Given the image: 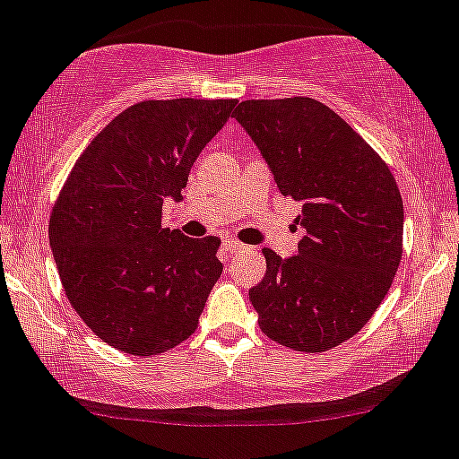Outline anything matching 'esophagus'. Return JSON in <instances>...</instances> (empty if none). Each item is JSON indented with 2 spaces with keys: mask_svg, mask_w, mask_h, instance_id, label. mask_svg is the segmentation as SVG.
Wrapping results in <instances>:
<instances>
[{
  "mask_svg": "<svg viewBox=\"0 0 459 459\" xmlns=\"http://www.w3.org/2000/svg\"><path fill=\"white\" fill-rule=\"evenodd\" d=\"M221 248H224L226 253H239V250L244 248V244L235 242V239H224V244H221Z\"/></svg>",
  "mask_w": 459,
  "mask_h": 459,
  "instance_id": "1",
  "label": "esophagus"
}]
</instances>
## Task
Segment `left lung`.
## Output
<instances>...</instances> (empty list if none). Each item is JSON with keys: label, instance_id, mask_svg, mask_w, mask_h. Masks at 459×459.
Segmentation results:
<instances>
[{"label": "left lung", "instance_id": "1", "mask_svg": "<svg viewBox=\"0 0 459 459\" xmlns=\"http://www.w3.org/2000/svg\"><path fill=\"white\" fill-rule=\"evenodd\" d=\"M235 118L266 158L279 191L301 204L294 257L264 248L248 290L268 339L327 351L369 321L403 257V197L387 162L334 109L307 96L242 100Z\"/></svg>", "mask_w": 459, "mask_h": 459}]
</instances>
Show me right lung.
<instances>
[{"label": "right lung", "mask_w": 459, "mask_h": 459, "mask_svg": "<svg viewBox=\"0 0 459 459\" xmlns=\"http://www.w3.org/2000/svg\"><path fill=\"white\" fill-rule=\"evenodd\" d=\"M235 99L141 100L91 138L50 215V246L76 315L103 343L156 356L197 330L221 274L220 238L162 229Z\"/></svg>", "instance_id": "add662e5"}]
</instances>
